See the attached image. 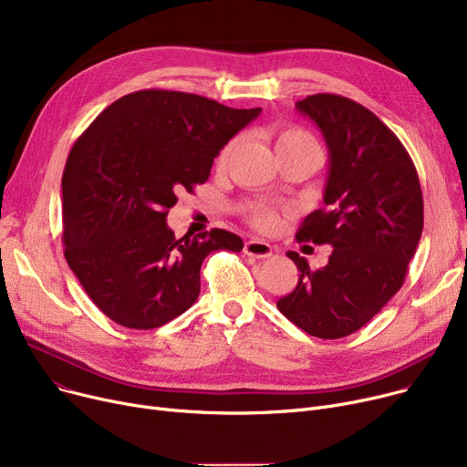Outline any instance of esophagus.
<instances>
[{
  "instance_id": "1",
  "label": "esophagus",
  "mask_w": 467,
  "mask_h": 467,
  "mask_svg": "<svg viewBox=\"0 0 467 467\" xmlns=\"http://www.w3.org/2000/svg\"><path fill=\"white\" fill-rule=\"evenodd\" d=\"M244 254L250 257H257V259H266L273 255V246L265 240H248L244 244Z\"/></svg>"
}]
</instances>
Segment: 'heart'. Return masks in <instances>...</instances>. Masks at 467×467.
<instances>
[{
    "mask_svg": "<svg viewBox=\"0 0 467 467\" xmlns=\"http://www.w3.org/2000/svg\"><path fill=\"white\" fill-rule=\"evenodd\" d=\"M234 143H236V141L233 140L231 143H227V145L223 147V151L219 153V157H217V164H219V166H223V164L227 162L231 151L234 150ZM284 145H314V141H312V138H310L306 132H303V130H285V132H282V134L278 136V141H276V147H284ZM248 215H250L254 225H257L259 229H265V231L276 227L278 219H280L276 210L268 208V206H265V204H254V206H250Z\"/></svg>",
    "mask_w": 467,
    "mask_h": 467,
    "instance_id": "heart-1",
    "label": "heart"
}]
</instances>
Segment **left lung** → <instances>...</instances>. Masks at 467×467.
I'll return each mask as SVG.
<instances>
[{"label":"left lung","instance_id":"left-lung-1","mask_svg":"<svg viewBox=\"0 0 467 467\" xmlns=\"http://www.w3.org/2000/svg\"><path fill=\"white\" fill-rule=\"evenodd\" d=\"M296 108L322 130L329 153L326 206L305 217L297 240L333 252L317 271L287 252L301 275L276 306L308 335L340 338L403 285L424 227L422 189L403 143L373 111L338 94H312Z\"/></svg>","mask_w":467,"mask_h":467}]
</instances>
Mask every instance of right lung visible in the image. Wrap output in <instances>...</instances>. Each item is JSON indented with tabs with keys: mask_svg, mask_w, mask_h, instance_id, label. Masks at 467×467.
Wrapping results in <instances>:
<instances>
[{
	"mask_svg": "<svg viewBox=\"0 0 467 467\" xmlns=\"http://www.w3.org/2000/svg\"><path fill=\"white\" fill-rule=\"evenodd\" d=\"M259 113L199 94L138 90L73 143L62 174L64 255L109 320L130 329L168 324L199 299L206 255L244 248L223 229L176 238L166 215Z\"/></svg>",
	"mask_w": 467,
	"mask_h": 467,
	"instance_id": "obj_1",
	"label": "right lung"
}]
</instances>
